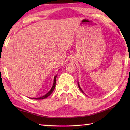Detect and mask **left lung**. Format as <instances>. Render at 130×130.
Masks as SVG:
<instances>
[{"label":"left lung","instance_id":"8db88e82","mask_svg":"<svg viewBox=\"0 0 130 130\" xmlns=\"http://www.w3.org/2000/svg\"><path fill=\"white\" fill-rule=\"evenodd\" d=\"M78 88H79V89H80V91L83 92V93H84V92L83 91V90L81 89V87H80V85H79V83H78Z\"/></svg>","mask_w":130,"mask_h":130}]
</instances>
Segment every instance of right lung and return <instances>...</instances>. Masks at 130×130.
Instances as JSON below:
<instances>
[{
  "label": "right lung",
  "mask_w": 130,
  "mask_h": 130,
  "mask_svg": "<svg viewBox=\"0 0 130 130\" xmlns=\"http://www.w3.org/2000/svg\"><path fill=\"white\" fill-rule=\"evenodd\" d=\"M56 77H57V76H56L54 77V83H53V85L52 88H51V89L50 90V91L48 92L47 94H46L45 95H44L42 97H40V98H31V99H45L47 98L48 96H49L50 94L52 93V92H53L54 89L55 88V87H56Z\"/></svg>",
  "instance_id": "add662e5"
}]
</instances>
